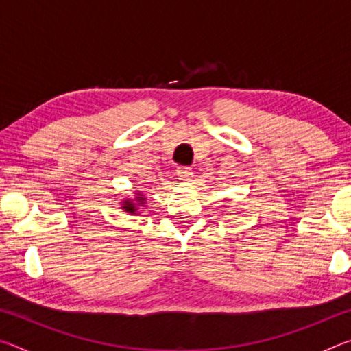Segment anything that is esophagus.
Segmentation results:
<instances>
[{
	"instance_id": "1",
	"label": "esophagus",
	"mask_w": 351,
	"mask_h": 351,
	"mask_svg": "<svg viewBox=\"0 0 351 351\" xmlns=\"http://www.w3.org/2000/svg\"><path fill=\"white\" fill-rule=\"evenodd\" d=\"M176 175L180 180H184V181H190L192 180L193 176V171L190 167H184V165H180V167L176 169Z\"/></svg>"
}]
</instances>
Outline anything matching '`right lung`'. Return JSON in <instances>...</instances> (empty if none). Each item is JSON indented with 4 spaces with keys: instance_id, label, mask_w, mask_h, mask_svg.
I'll list each match as a JSON object with an SVG mask.
<instances>
[{
    "instance_id": "add662e5",
    "label": "right lung",
    "mask_w": 351,
    "mask_h": 351,
    "mask_svg": "<svg viewBox=\"0 0 351 351\" xmlns=\"http://www.w3.org/2000/svg\"><path fill=\"white\" fill-rule=\"evenodd\" d=\"M138 201H139V204L142 203V201H144V198H138ZM123 209H125L127 212H132V213H134L136 212V207H134V204L132 203V201H125V206H123Z\"/></svg>"
}]
</instances>
